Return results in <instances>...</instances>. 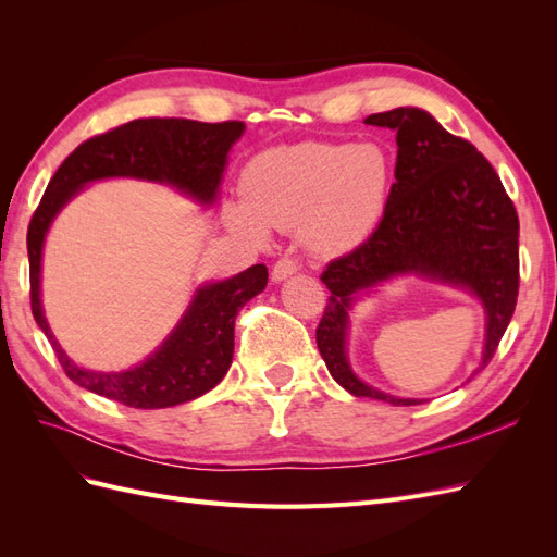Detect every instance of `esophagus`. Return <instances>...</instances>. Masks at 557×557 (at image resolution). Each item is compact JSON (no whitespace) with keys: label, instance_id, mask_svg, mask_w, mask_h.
<instances>
[{"label":"esophagus","instance_id":"1","mask_svg":"<svg viewBox=\"0 0 557 557\" xmlns=\"http://www.w3.org/2000/svg\"><path fill=\"white\" fill-rule=\"evenodd\" d=\"M295 272H297V262L290 260V258H281V260L274 264V269H272V278H274L276 283H281V281L288 278V276H293Z\"/></svg>","mask_w":557,"mask_h":557}]
</instances>
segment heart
Returning <instances> with one entry per match:
<instances>
[{"label": "heart", "mask_w": 557, "mask_h": 557, "mask_svg": "<svg viewBox=\"0 0 557 557\" xmlns=\"http://www.w3.org/2000/svg\"><path fill=\"white\" fill-rule=\"evenodd\" d=\"M393 174V160L379 144L269 148L244 170V205L227 207V223L256 242L267 239V227L299 232L315 256H346L379 227Z\"/></svg>", "instance_id": "heart-1"}]
</instances>
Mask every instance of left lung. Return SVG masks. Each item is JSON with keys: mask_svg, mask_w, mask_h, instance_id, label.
<instances>
[{"mask_svg": "<svg viewBox=\"0 0 557 557\" xmlns=\"http://www.w3.org/2000/svg\"><path fill=\"white\" fill-rule=\"evenodd\" d=\"M364 123L397 132L395 183L372 237L320 276L332 295L315 344L332 379L350 395L413 407L423 399L387 395L352 372L346 352L352 305L383 281L409 274L467 290L485 313L483 369L516 309L518 213L493 164L428 111L399 107Z\"/></svg>", "mask_w": 557, "mask_h": 557, "instance_id": "left-lung-1", "label": "left lung"}]
</instances>
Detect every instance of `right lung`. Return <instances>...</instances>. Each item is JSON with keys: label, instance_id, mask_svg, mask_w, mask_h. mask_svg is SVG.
<instances>
[{"label": "right lung", "instance_id": "obj_1", "mask_svg": "<svg viewBox=\"0 0 557 557\" xmlns=\"http://www.w3.org/2000/svg\"><path fill=\"white\" fill-rule=\"evenodd\" d=\"M246 125L197 123L185 117H139L107 134L83 141L66 158L32 215L27 230L29 297L37 325L76 385L134 409H166L197 399L223 381L234 356V318L248 299L267 285V267L252 264L225 281L199 285L178 325L158 350L125 372H95L76 364L55 334L41 307V256L50 223L88 183L104 178H139L172 185L199 205L211 207L230 148L242 139Z\"/></svg>", "mask_w": 557, "mask_h": 557}]
</instances>
